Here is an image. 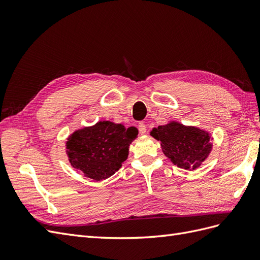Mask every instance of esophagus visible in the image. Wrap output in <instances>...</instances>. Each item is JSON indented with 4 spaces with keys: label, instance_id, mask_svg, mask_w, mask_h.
<instances>
[{
    "label": "esophagus",
    "instance_id": "1",
    "mask_svg": "<svg viewBox=\"0 0 260 260\" xmlns=\"http://www.w3.org/2000/svg\"><path fill=\"white\" fill-rule=\"evenodd\" d=\"M139 131H140V135H145L146 133V125L144 122H139Z\"/></svg>",
    "mask_w": 260,
    "mask_h": 260
}]
</instances>
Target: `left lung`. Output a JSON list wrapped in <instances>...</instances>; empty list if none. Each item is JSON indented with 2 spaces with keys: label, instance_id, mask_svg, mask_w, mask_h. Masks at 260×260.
<instances>
[{
  "label": "left lung",
  "instance_id": "left-lung-1",
  "mask_svg": "<svg viewBox=\"0 0 260 260\" xmlns=\"http://www.w3.org/2000/svg\"><path fill=\"white\" fill-rule=\"evenodd\" d=\"M151 136L160 141L161 151L179 168L198 169L211 152L209 132L178 121L153 128Z\"/></svg>",
  "mask_w": 260,
  "mask_h": 260
}]
</instances>
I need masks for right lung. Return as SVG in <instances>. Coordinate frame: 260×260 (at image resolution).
Returning <instances> with one entry per match:
<instances>
[{"mask_svg": "<svg viewBox=\"0 0 260 260\" xmlns=\"http://www.w3.org/2000/svg\"><path fill=\"white\" fill-rule=\"evenodd\" d=\"M138 133L136 127L124 128L122 123L106 120L78 129L66 142L69 162L86 178L105 180L128 158L129 146Z\"/></svg>", "mask_w": 260, "mask_h": 260, "instance_id": "right-lung-1", "label": "right lung"}]
</instances>
